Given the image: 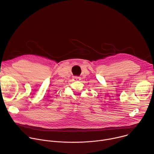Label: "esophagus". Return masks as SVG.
<instances>
[{"label":"esophagus","instance_id":"esophagus-1","mask_svg":"<svg viewBox=\"0 0 154 154\" xmlns=\"http://www.w3.org/2000/svg\"><path fill=\"white\" fill-rule=\"evenodd\" d=\"M73 80L74 81H80L81 80V78L79 77V76H74L73 78Z\"/></svg>","mask_w":154,"mask_h":154}]
</instances>
